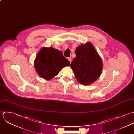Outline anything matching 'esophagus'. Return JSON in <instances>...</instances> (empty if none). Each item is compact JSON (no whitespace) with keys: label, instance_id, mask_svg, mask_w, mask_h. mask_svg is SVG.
Instances as JSON below:
<instances>
[{"label":"esophagus","instance_id":"34e87169","mask_svg":"<svg viewBox=\"0 0 134 134\" xmlns=\"http://www.w3.org/2000/svg\"><path fill=\"white\" fill-rule=\"evenodd\" d=\"M67 59H68V60L69 61L70 63H71V57H68Z\"/></svg>","mask_w":134,"mask_h":134}]
</instances>
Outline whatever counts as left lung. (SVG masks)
Masks as SVG:
<instances>
[{"label":"left lung","mask_w":134,"mask_h":134,"mask_svg":"<svg viewBox=\"0 0 134 134\" xmlns=\"http://www.w3.org/2000/svg\"><path fill=\"white\" fill-rule=\"evenodd\" d=\"M70 67L77 81L84 85L95 82L101 75L103 62L94 47L90 43L81 45Z\"/></svg>","instance_id":"8db88e82"}]
</instances>
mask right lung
Here are the masks:
<instances>
[{
	"mask_svg": "<svg viewBox=\"0 0 134 134\" xmlns=\"http://www.w3.org/2000/svg\"><path fill=\"white\" fill-rule=\"evenodd\" d=\"M70 65L62 52L52 47L43 48L35 60L37 72L42 78L50 80L58 75L62 68Z\"/></svg>",
	"mask_w": 134,
	"mask_h": 134,
	"instance_id": "obj_1",
	"label": "right lung"
}]
</instances>
